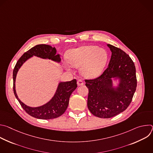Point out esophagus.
I'll return each instance as SVG.
<instances>
[{
	"label": "esophagus",
	"instance_id": "obj_1",
	"mask_svg": "<svg viewBox=\"0 0 153 153\" xmlns=\"http://www.w3.org/2000/svg\"><path fill=\"white\" fill-rule=\"evenodd\" d=\"M77 85H78V86H82V85H83V82L82 80L79 79V80H77Z\"/></svg>",
	"mask_w": 153,
	"mask_h": 153
}]
</instances>
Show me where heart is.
Wrapping results in <instances>:
<instances>
[{"instance_id":"b5f03b06","label":"heart","mask_w":153,"mask_h":153,"mask_svg":"<svg viewBox=\"0 0 153 153\" xmlns=\"http://www.w3.org/2000/svg\"><path fill=\"white\" fill-rule=\"evenodd\" d=\"M68 62L75 68H80L81 74L87 79H94L102 73L108 60L107 52L97 46H83L70 50ZM65 67L70 70L67 63Z\"/></svg>"}]
</instances>
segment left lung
Segmentation results:
<instances>
[{
	"mask_svg": "<svg viewBox=\"0 0 153 153\" xmlns=\"http://www.w3.org/2000/svg\"><path fill=\"white\" fill-rule=\"evenodd\" d=\"M111 51L108 67L99 77L86 80L88 88L87 106L100 118H111L128 108L136 90V68L130 57L121 49L107 44ZM114 81L118 83L115 85Z\"/></svg>",
	"mask_w": 153,
	"mask_h": 153,
	"instance_id": "8db88e82",
	"label": "left lung"
}]
</instances>
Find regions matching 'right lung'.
<instances>
[{
	"label": "right lung",
	"instance_id": "1",
	"mask_svg": "<svg viewBox=\"0 0 153 153\" xmlns=\"http://www.w3.org/2000/svg\"><path fill=\"white\" fill-rule=\"evenodd\" d=\"M55 47L48 45L40 44L31 48L25 53L17 61L13 70V90L14 95L22 107L31 116L39 119H53L62 115L68 106L69 100L72 93L77 87V81L60 82L53 97L45 104L37 107H31L25 105L18 97L16 91V79L17 72L22 65L33 56L43 59H49L56 63H60V54H56Z\"/></svg>",
	"mask_w": 153,
	"mask_h": 153
}]
</instances>
